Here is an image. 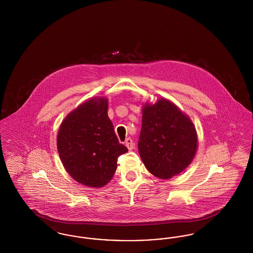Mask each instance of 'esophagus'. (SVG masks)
<instances>
[{"label": "esophagus", "mask_w": 253, "mask_h": 253, "mask_svg": "<svg viewBox=\"0 0 253 253\" xmlns=\"http://www.w3.org/2000/svg\"><path fill=\"white\" fill-rule=\"evenodd\" d=\"M125 145H126V147L128 148V150L129 151H132V149H133V141H132V138L131 137H128L126 140H125Z\"/></svg>", "instance_id": "34e87169"}]
</instances>
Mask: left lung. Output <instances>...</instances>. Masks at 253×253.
<instances>
[{
  "instance_id": "obj_1",
  "label": "left lung",
  "mask_w": 253,
  "mask_h": 253,
  "mask_svg": "<svg viewBox=\"0 0 253 253\" xmlns=\"http://www.w3.org/2000/svg\"><path fill=\"white\" fill-rule=\"evenodd\" d=\"M197 146L193 121L173 102L161 97L145 103L138 151L153 175L169 179L179 174L192 163Z\"/></svg>"
}]
</instances>
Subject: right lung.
<instances>
[{"label": "right lung", "mask_w": 253, "mask_h": 253, "mask_svg": "<svg viewBox=\"0 0 253 253\" xmlns=\"http://www.w3.org/2000/svg\"><path fill=\"white\" fill-rule=\"evenodd\" d=\"M107 112L106 97H92L65 117L58 132L63 167L87 187H104L114 176L118 157L128 152L120 143Z\"/></svg>", "instance_id": "add662e5"}]
</instances>
